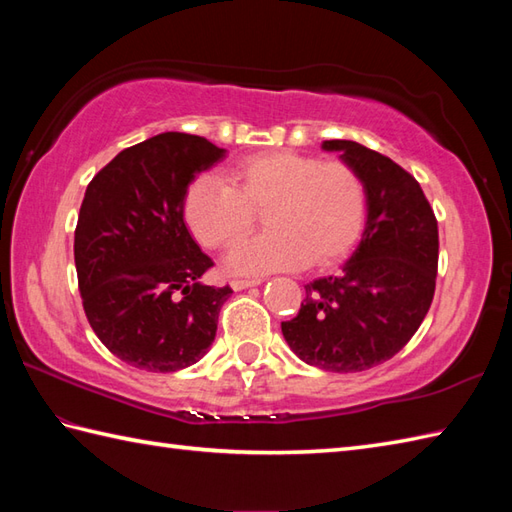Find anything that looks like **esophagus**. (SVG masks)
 Wrapping results in <instances>:
<instances>
[{
  "label": "esophagus",
  "instance_id": "34e87169",
  "mask_svg": "<svg viewBox=\"0 0 512 512\" xmlns=\"http://www.w3.org/2000/svg\"><path fill=\"white\" fill-rule=\"evenodd\" d=\"M259 284H262V279H233L231 281L233 290H246L250 286H259Z\"/></svg>",
  "mask_w": 512,
  "mask_h": 512
}]
</instances>
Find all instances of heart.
I'll return each instance as SVG.
<instances>
[{
    "label": "heart",
    "mask_w": 512,
    "mask_h": 512,
    "mask_svg": "<svg viewBox=\"0 0 512 512\" xmlns=\"http://www.w3.org/2000/svg\"><path fill=\"white\" fill-rule=\"evenodd\" d=\"M222 178L195 180L184 198V220L206 248H228L266 211L268 233L246 239L226 255L233 275H264L306 264L332 266L363 233L367 191L361 176L341 160L323 162L299 151H264Z\"/></svg>",
    "instance_id": "b5f03b06"
}]
</instances>
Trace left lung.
Returning <instances> with one entry per match:
<instances>
[{"label": "left lung", "instance_id": "obj_1", "mask_svg": "<svg viewBox=\"0 0 512 512\" xmlns=\"http://www.w3.org/2000/svg\"><path fill=\"white\" fill-rule=\"evenodd\" d=\"M361 176L367 215L361 242L339 275L306 286L281 332L303 363L365 372L389 361L420 328L436 292L438 222L418 180L354 140H323Z\"/></svg>", "mask_w": 512, "mask_h": 512}]
</instances>
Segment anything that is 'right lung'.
<instances>
[{"instance_id": "right-lung-1", "label": "right lung", "mask_w": 512, "mask_h": 512, "mask_svg": "<svg viewBox=\"0 0 512 512\" xmlns=\"http://www.w3.org/2000/svg\"><path fill=\"white\" fill-rule=\"evenodd\" d=\"M224 156L202 136L165 132L123 149L85 189L74 231L83 310L127 365L167 374L209 352L233 290L200 281L213 262L184 224V198Z\"/></svg>"}]
</instances>
